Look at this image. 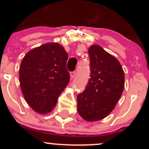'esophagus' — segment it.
Listing matches in <instances>:
<instances>
[{
  "label": "esophagus",
  "instance_id": "1",
  "mask_svg": "<svg viewBox=\"0 0 149 149\" xmlns=\"http://www.w3.org/2000/svg\"><path fill=\"white\" fill-rule=\"evenodd\" d=\"M70 75H71V78H73V77L75 76V75H76V71H71V73H70Z\"/></svg>",
  "mask_w": 149,
  "mask_h": 149
}]
</instances>
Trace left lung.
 <instances>
[{"label":"left lung","mask_w":149,"mask_h":149,"mask_svg":"<svg viewBox=\"0 0 149 149\" xmlns=\"http://www.w3.org/2000/svg\"><path fill=\"white\" fill-rule=\"evenodd\" d=\"M90 78L85 90L77 95L78 112L87 121L104 118L113 110L125 86L121 64L100 46L88 49Z\"/></svg>","instance_id":"8db88e82"}]
</instances>
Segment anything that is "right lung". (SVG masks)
Returning <instances> with one entry per match:
<instances>
[{
	"label": "right lung",
	"instance_id": "obj_1",
	"mask_svg": "<svg viewBox=\"0 0 149 149\" xmlns=\"http://www.w3.org/2000/svg\"><path fill=\"white\" fill-rule=\"evenodd\" d=\"M68 54L58 43H46L31 49L19 67V80L25 100L34 111L50 112L69 84Z\"/></svg>",
	"mask_w": 149,
	"mask_h": 149
}]
</instances>
